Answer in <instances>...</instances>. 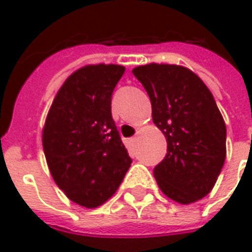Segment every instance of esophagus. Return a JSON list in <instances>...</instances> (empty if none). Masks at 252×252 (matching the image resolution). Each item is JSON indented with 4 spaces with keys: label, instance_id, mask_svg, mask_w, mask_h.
Here are the masks:
<instances>
[{
    "label": "esophagus",
    "instance_id": "obj_1",
    "mask_svg": "<svg viewBox=\"0 0 252 252\" xmlns=\"http://www.w3.org/2000/svg\"><path fill=\"white\" fill-rule=\"evenodd\" d=\"M136 141H137V138H136V137L130 138V140H129V144H134V143H136Z\"/></svg>",
    "mask_w": 252,
    "mask_h": 252
}]
</instances>
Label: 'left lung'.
Wrapping results in <instances>:
<instances>
[{
  "mask_svg": "<svg viewBox=\"0 0 252 252\" xmlns=\"http://www.w3.org/2000/svg\"><path fill=\"white\" fill-rule=\"evenodd\" d=\"M166 137V155L154 175L162 193L180 204L212 190L226 158V125L214 95L187 67L150 63L133 69Z\"/></svg>",
  "mask_w": 252,
  "mask_h": 252,
  "instance_id": "1",
  "label": "left lung"
}]
</instances>
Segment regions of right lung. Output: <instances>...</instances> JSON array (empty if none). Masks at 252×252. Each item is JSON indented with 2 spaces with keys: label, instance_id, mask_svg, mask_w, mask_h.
<instances>
[{
  "label": "right lung",
  "instance_id": "right-lung-1",
  "mask_svg": "<svg viewBox=\"0 0 252 252\" xmlns=\"http://www.w3.org/2000/svg\"><path fill=\"white\" fill-rule=\"evenodd\" d=\"M123 73V66L104 63L76 70L45 121L43 148L52 177L69 200L86 208L111 198L131 163L111 112Z\"/></svg>",
  "mask_w": 252,
  "mask_h": 252
}]
</instances>
